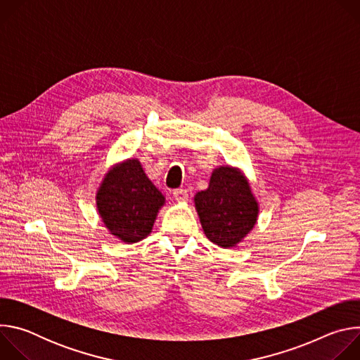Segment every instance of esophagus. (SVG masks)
I'll list each match as a JSON object with an SVG mask.
<instances>
[{
	"instance_id": "34e87169",
	"label": "esophagus",
	"mask_w": 360,
	"mask_h": 360,
	"mask_svg": "<svg viewBox=\"0 0 360 360\" xmlns=\"http://www.w3.org/2000/svg\"><path fill=\"white\" fill-rule=\"evenodd\" d=\"M172 196H174V199L178 200V202H185V200H188V192H186V189H175V191L172 192Z\"/></svg>"
}]
</instances>
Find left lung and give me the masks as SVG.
<instances>
[{
  "label": "left lung",
  "instance_id": "8db88e82",
  "mask_svg": "<svg viewBox=\"0 0 360 360\" xmlns=\"http://www.w3.org/2000/svg\"><path fill=\"white\" fill-rule=\"evenodd\" d=\"M193 200L205 235L221 248L236 246L258 221L259 205L248 179L229 165L214 169L208 189Z\"/></svg>",
  "mask_w": 360,
  "mask_h": 360
}]
</instances>
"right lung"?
Returning <instances> with one entry per match:
<instances>
[{"label":"right lung","instance_id":"right-lung-1","mask_svg":"<svg viewBox=\"0 0 360 360\" xmlns=\"http://www.w3.org/2000/svg\"><path fill=\"white\" fill-rule=\"evenodd\" d=\"M165 198L145 175L138 160L112 167L96 191L99 217L111 235L127 243L146 238Z\"/></svg>","mask_w":360,"mask_h":360}]
</instances>
